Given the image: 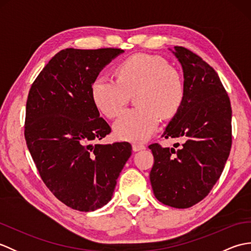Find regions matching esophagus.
<instances>
[{"mask_svg":"<svg viewBox=\"0 0 251 251\" xmlns=\"http://www.w3.org/2000/svg\"><path fill=\"white\" fill-rule=\"evenodd\" d=\"M145 149H146V146L145 145H140V143H134V145H132V150H134L135 152L145 150Z\"/></svg>","mask_w":251,"mask_h":251,"instance_id":"esophagus-1","label":"esophagus"}]
</instances>
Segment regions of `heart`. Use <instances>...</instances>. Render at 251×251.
<instances>
[{
	"mask_svg": "<svg viewBox=\"0 0 251 251\" xmlns=\"http://www.w3.org/2000/svg\"><path fill=\"white\" fill-rule=\"evenodd\" d=\"M116 77H96L90 95L101 113L109 119L119 115L136 92L139 108L127 110L114 124V132L122 140L147 141L156 131L161 116H174L183 103V78L164 58L138 54L120 62Z\"/></svg>",
	"mask_w": 251,
	"mask_h": 251,
	"instance_id": "1",
	"label": "heart"
}]
</instances>
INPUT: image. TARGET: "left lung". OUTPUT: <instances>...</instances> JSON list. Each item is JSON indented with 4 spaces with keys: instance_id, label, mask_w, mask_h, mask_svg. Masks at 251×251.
<instances>
[{
    "instance_id": "left-lung-1",
    "label": "left lung",
    "mask_w": 251,
    "mask_h": 251,
    "mask_svg": "<svg viewBox=\"0 0 251 251\" xmlns=\"http://www.w3.org/2000/svg\"><path fill=\"white\" fill-rule=\"evenodd\" d=\"M175 56L183 70V103L163 137L183 138L179 150L149 146L154 156L150 172L156 199L175 208L204 200L220 178L232 146L230 98L214 68L182 46Z\"/></svg>"
}]
</instances>
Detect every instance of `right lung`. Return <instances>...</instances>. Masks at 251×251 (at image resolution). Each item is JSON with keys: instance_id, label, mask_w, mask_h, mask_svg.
<instances>
[{"instance_id": "1", "label": "right lung", "mask_w": 251, "mask_h": 251, "mask_svg": "<svg viewBox=\"0 0 251 251\" xmlns=\"http://www.w3.org/2000/svg\"><path fill=\"white\" fill-rule=\"evenodd\" d=\"M121 49H66L32 83L25 138L42 180L72 209L93 211L108 202L131 155L128 142L92 145L111 132L96 108L90 86Z\"/></svg>"}]
</instances>
